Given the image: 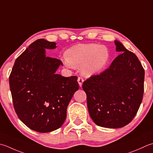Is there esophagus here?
<instances>
[{
    "mask_svg": "<svg viewBox=\"0 0 153 153\" xmlns=\"http://www.w3.org/2000/svg\"><path fill=\"white\" fill-rule=\"evenodd\" d=\"M83 79L82 78V77H78V79H77V82H78V83H79V85L80 86V87H82V83H83Z\"/></svg>",
    "mask_w": 153,
    "mask_h": 153,
    "instance_id": "esophagus-1",
    "label": "esophagus"
}]
</instances>
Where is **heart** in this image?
<instances>
[{
    "instance_id": "obj_1",
    "label": "heart",
    "mask_w": 153,
    "mask_h": 153,
    "mask_svg": "<svg viewBox=\"0 0 153 153\" xmlns=\"http://www.w3.org/2000/svg\"><path fill=\"white\" fill-rule=\"evenodd\" d=\"M64 64L68 68L79 67L83 75L90 76L105 67L109 58V51L104 46L95 44H77L65 52Z\"/></svg>"
}]
</instances>
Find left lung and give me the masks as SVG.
<instances>
[{
    "label": "left lung",
    "mask_w": 153,
    "mask_h": 153,
    "mask_svg": "<svg viewBox=\"0 0 153 153\" xmlns=\"http://www.w3.org/2000/svg\"><path fill=\"white\" fill-rule=\"evenodd\" d=\"M121 52L108 69L83 83L89 115L98 126L121 128L133 120L142 102L145 70L138 58L115 40Z\"/></svg>",
    "instance_id": "left-lung-1"
}]
</instances>
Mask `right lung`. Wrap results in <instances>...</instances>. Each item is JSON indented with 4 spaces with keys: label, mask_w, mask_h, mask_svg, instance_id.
<instances>
[{
    "label": "right lung",
    "mask_w": 153,
    "mask_h": 153,
    "mask_svg": "<svg viewBox=\"0 0 153 153\" xmlns=\"http://www.w3.org/2000/svg\"><path fill=\"white\" fill-rule=\"evenodd\" d=\"M56 48L53 42L36 40L18 57L9 76L15 111L27 127L39 133L62 126L68 104L79 89L77 76L56 74L62 62L46 56L45 51Z\"/></svg>",
    "instance_id": "right-lung-1"
}]
</instances>
